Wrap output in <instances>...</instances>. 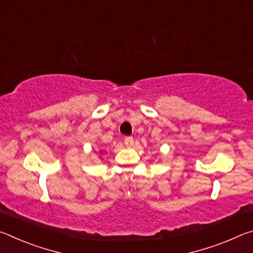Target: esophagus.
Returning <instances> with one entry per match:
<instances>
[{
	"label": "esophagus",
	"instance_id": "obj_1",
	"mask_svg": "<svg viewBox=\"0 0 253 253\" xmlns=\"http://www.w3.org/2000/svg\"><path fill=\"white\" fill-rule=\"evenodd\" d=\"M124 143H125V145L127 147H131L132 145H134V138L130 136H127L125 137V140H124Z\"/></svg>",
	"mask_w": 253,
	"mask_h": 253
}]
</instances>
